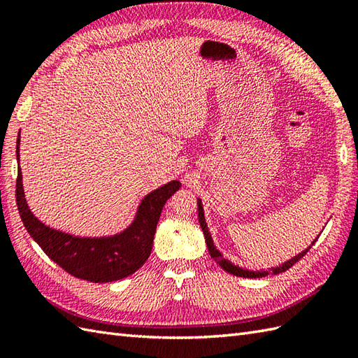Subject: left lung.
I'll list each match as a JSON object with an SVG mask.
<instances>
[{
    "label": "left lung",
    "instance_id": "8db88e82",
    "mask_svg": "<svg viewBox=\"0 0 358 358\" xmlns=\"http://www.w3.org/2000/svg\"><path fill=\"white\" fill-rule=\"evenodd\" d=\"M199 222H200V226H201V231H203V234H204V238H206V245H208V249H209V254H210V257L214 258V260L222 266V268L226 271V272H229V273H232V275H237V277H246V278H255V277H264V275H268V273H273V275H277V273H280V272H285V271H287L289 268H292V266L299 262V260H301L303 257H305L306 254H308V250L310 249H306V250H303L301 254H299V255H295L294 258H291V260L289 262H286V263H283V264H280L278 268H272V269H269L268 272H250V271H248V269H241V268H238V266H235V264H232L231 262H227L226 258L223 257V254L220 252V250L214 246V241H212V237H210V234H209V229H208V224H206V220H204V214H203V206H201V201L199 200ZM314 245V243H313Z\"/></svg>",
    "mask_w": 358,
    "mask_h": 358
}]
</instances>
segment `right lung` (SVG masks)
Masks as SVG:
<instances>
[{"instance_id":"1","label":"right lung","mask_w":358,"mask_h":358,"mask_svg":"<svg viewBox=\"0 0 358 358\" xmlns=\"http://www.w3.org/2000/svg\"><path fill=\"white\" fill-rule=\"evenodd\" d=\"M17 143L20 146V135ZM18 146L17 157L20 158ZM180 186V181H171L144 196L131 227L109 238L73 237L36 220L24 200L20 166L15 196L24 227L50 260L73 277L94 283H108L131 275L146 263L164 203Z\"/></svg>"}]
</instances>
